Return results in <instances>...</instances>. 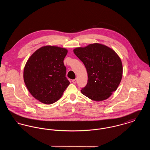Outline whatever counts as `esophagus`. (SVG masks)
Instances as JSON below:
<instances>
[{
  "label": "esophagus",
  "instance_id": "34e87169",
  "mask_svg": "<svg viewBox=\"0 0 150 150\" xmlns=\"http://www.w3.org/2000/svg\"><path fill=\"white\" fill-rule=\"evenodd\" d=\"M72 83H73L74 84H76V81H77V79H73V80H72Z\"/></svg>",
  "mask_w": 150,
  "mask_h": 150
}]
</instances>
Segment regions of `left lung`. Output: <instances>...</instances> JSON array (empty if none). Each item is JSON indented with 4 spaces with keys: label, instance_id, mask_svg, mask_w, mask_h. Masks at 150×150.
Returning a JSON list of instances; mask_svg holds the SVG:
<instances>
[{
    "label": "left lung",
    "instance_id": "8db88e82",
    "mask_svg": "<svg viewBox=\"0 0 150 150\" xmlns=\"http://www.w3.org/2000/svg\"><path fill=\"white\" fill-rule=\"evenodd\" d=\"M73 51L85 65L88 74V83L81 93L95 101L109 98L117 89L122 76V64L118 54L100 43L78 47Z\"/></svg>",
    "mask_w": 150,
    "mask_h": 150
}]
</instances>
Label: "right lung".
I'll return each instance as SVG.
<instances>
[{"mask_svg":"<svg viewBox=\"0 0 150 150\" xmlns=\"http://www.w3.org/2000/svg\"><path fill=\"white\" fill-rule=\"evenodd\" d=\"M67 52L64 48L43 46L27 61L23 70L25 84L30 94L42 103L56 102L69 86L64 64Z\"/></svg>","mask_w":150,"mask_h":150,"instance_id":"obj_1","label":"right lung"}]
</instances>
